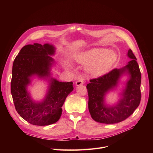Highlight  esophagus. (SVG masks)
Wrapping results in <instances>:
<instances>
[{"instance_id": "esophagus-1", "label": "esophagus", "mask_w": 153, "mask_h": 153, "mask_svg": "<svg viewBox=\"0 0 153 153\" xmlns=\"http://www.w3.org/2000/svg\"><path fill=\"white\" fill-rule=\"evenodd\" d=\"M84 84V78H82V77H78V78H77V80H76V83H75L76 85V86H79V85H82V84Z\"/></svg>"}]
</instances>
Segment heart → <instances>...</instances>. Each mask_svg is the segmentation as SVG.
Instances as JSON below:
<instances>
[{
	"label": "heart",
	"mask_w": 153,
	"mask_h": 153,
	"mask_svg": "<svg viewBox=\"0 0 153 153\" xmlns=\"http://www.w3.org/2000/svg\"><path fill=\"white\" fill-rule=\"evenodd\" d=\"M117 58L114 51L104 48H93L78 54L77 62L88 66V71L95 76L103 75L112 66Z\"/></svg>",
	"instance_id": "heart-1"
}]
</instances>
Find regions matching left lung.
Returning <instances> with one entry per match:
<instances>
[{
	"mask_svg": "<svg viewBox=\"0 0 153 153\" xmlns=\"http://www.w3.org/2000/svg\"><path fill=\"white\" fill-rule=\"evenodd\" d=\"M128 56L131 60L121 69H114L109 73L90 80L87 85L89 96L88 108L95 121L105 124L121 122L130 116L140 104L141 100V73L137 58L129 49ZM127 73L129 80L122 94V98L115 105L108 107L104 103L105 94L116 87L120 76Z\"/></svg>",
	"mask_w": 153,
	"mask_h": 153,
	"instance_id": "1",
	"label": "left lung"
}]
</instances>
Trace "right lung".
Returning <instances> with one entry per match:
<instances>
[{"label":"right lung","mask_w":153,"mask_h":153,"mask_svg":"<svg viewBox=\"0 0 153 153\" xmlns=\"http://www.w3.org/2000/svg\"><path fill=\"white\" fill-rule=\"evenodd\" d=\"M54 53L55 47L52 45H27L20 50L13 62L11 92L16 110L26 121L36 126L58 121L66 97L73 90L72 82H61L51 78L47 94L41 102H35L27 92L32 76H50L53 62L50 55Z\"/></svg>","instance_id":"obj_1"}]
</instances>
